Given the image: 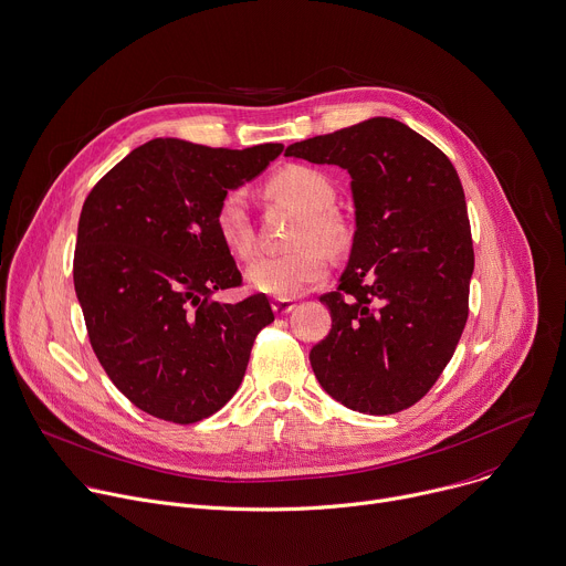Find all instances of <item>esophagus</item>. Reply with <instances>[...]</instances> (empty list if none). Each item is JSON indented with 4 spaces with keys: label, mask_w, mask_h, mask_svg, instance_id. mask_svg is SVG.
Instances as JSON below:
<instances>
[{
    "label": "esophagus",
    "mask_w": 566,
    "mask_h": 566,
    "mask_svg": "<svg viewBox=\"0 0 566 566\" xmlns=\"http://www.w3.org/2000/svg\"><path fill=\"white\" fill-rule=\"evenodd\" d=\"M293 308H295V302H293V300H275V302H273L275 315H286V313H291Z\"/></svg>",
    "instance_id": "1"
}]
</instances>
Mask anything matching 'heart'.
Here are the masks:
<instances>
[{
  "label": "heart",
  "instance_id": "1",
  "mask_svg": "<svg viewBox=\"0 0 566 566\" xmlns=\"http://www.w3.org/2000/svg\"><path fill=\"white\" fill-rule=\"evenodd\" d=\"M269 191L300 207L304 216L293 233L295 249L282 255L255 258L247 269V284L255 293L275 300H293L326 280L328 262L322 249L335 253L346 242L339 220L331 213L335 205V186L328 175L317 168L289 166L269 181ZM216 229L235 258L251 255L253 227L242 191H229L220 200Z\"/></svg>",
  "mask_w": 566,
  "mask_h": 566
}]
</instances>
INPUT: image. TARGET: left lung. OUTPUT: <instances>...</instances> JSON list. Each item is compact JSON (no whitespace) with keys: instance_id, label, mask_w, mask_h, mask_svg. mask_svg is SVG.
Segmentation results:
<instances>
[{"instance_id":"1","label":"left lung","mask_w":566,"mask_h":566,"mask_svg":"<svg viewBox=\"0 0 566 566\" xmlns=\"http://www.w3.org/2000/svg\"><path fill=\"white\" fill-rule=\"evenodd\" d=\"M284 155L350 175L353 247L337 291L319 297L333 324L308 355L315 378L353 411H405L436 385L469 317L473 242L460 177L391 117L295 142Z\"/></svg>"}]
</instances>
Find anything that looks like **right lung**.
Instances as JSON below:
<instances>
[{"instance_id":"add662e5","label":"right lung","mask_w":566,"mask_h":566,"mask_svg":"<svg viewBox=\"0 0 566 566\" xmlns=\"http://www.w3.org/2000/svg\"><path fill=\"white\" fill-rule=\"evenodd\" d=\"M282 150L157 137L115 164L82 207L73 280L91 346L153 418L193 424L220 411L242 385L255 335L275 319L266 295L216 300L242 284L216 211Z\"/></svg>"}]
</instances>
